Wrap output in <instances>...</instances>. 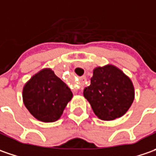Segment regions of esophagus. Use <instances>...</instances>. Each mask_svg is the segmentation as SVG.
Masks as SVG:
<instances>
[{"mask_svg": "<svg viewBox=\"0 0 156 156\" xmlns=\"http://www.w3.org/2000/svg\"><path fill=\"white\" fill-rule=\"evenodd\" d=\"M85 81H86V78H85V77H82V78H80V85L83 86V83H84Z\"/></svg>", "mask_w": 156, "mask_h": 156, "instance_id": "esophagus-1", "label": "esophagus"}]
</instances>
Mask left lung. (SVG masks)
Here are the masks:
<instances>
[{
	"instance_id": "obj_1",
	"label": "left lung",
	"mask_w": 156,
	"mask_h": 156,
	"mask_svg": "<svg viewBox=\"0 0 156 156\" xmlns=\"http://www.w3.org/2000/svg\"><path fill=\"white\" fill-rule=\"evenodd\" d=\"M98 118L105 121L121 117L130 108L135 98V90L130 78L112 65L96 67L90 84L83 90Z\"/></svg>"
}]
</instances>
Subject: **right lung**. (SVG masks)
<instances>
[{"instance_id": "obj_1", "label": "right lung", "mask_w": 156, "mask_h": 156, "mask_svg": "<svg viewBox=\"0 0 156 156\" xmlns=\"http://www.w3.org/2000/svg\"><path fill=\"white\" fill-rule=\"evenodd\" d=\"M73 96L71 89L50 68L34 74L22 91L26 108L36 119L45 122L59 119Z\"/></svg>"}]
</instances>
